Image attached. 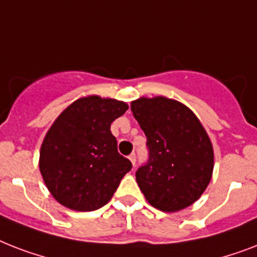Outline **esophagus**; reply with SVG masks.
<instances>
[{"label": "esophagus", "mask_w": 257, "mask_h": 257, "mask_svg": "<svg viewBox=\"0 0 257 257\" xmlns=\"http://www.w3.org/2000/svg\"><path fill=\"white\" fill-rule=\"evenodd\" d=\"M129 160H131L132 165L135 167V164H136V155H135V153H132V155L129 156Z\"/></svg>", "instance_id": "esophagus-1"}]
</instances>
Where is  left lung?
<instances>
[{
  "label": "left lung",
  "instance_id": "obj_1",
  "mask_svg": "<svg viewBox=\"0 0 257 257\" xmlns=\"http://www.w3.org/2000/svg\"><path fill=\"white\" fill-rule=\"evenodd\" d=\"M131 109L148 139V164L136 172L147 201L163 212L196 203L215 165L212 141L197 116L165 96H143L131 102Z\"/></svg>",
  "mask_w": 257,
  "mask_h": 257
}]
</instances>
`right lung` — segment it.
<instances>
[{
	"mask_svg": "<svg viewBox=\"0 0 257 257\" xmlns=\"http://www.w3.org/2000/svg\"><path fill=\"white\" fill-rule=\"evenodd\" d=\"M128 108L124 101L90 94L73 101L54 120L42 141L38 167L61 205L90 212L112 199L132 164L117 152L110 124Z\"/></svg>",
	"mask_w": 257,
	"mask_h": 257,
	"instance_id": "add662e5",
	"label": "right lung"
}]
</instances>
